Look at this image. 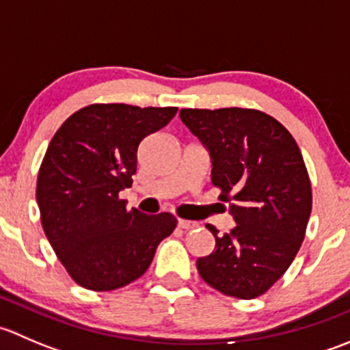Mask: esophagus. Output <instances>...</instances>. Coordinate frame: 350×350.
<instances>
[{
	"label": "esophagus",
	"instance_id": "34e87169",
	"mask_svg": "<svg viewBox=\"0 0 350 350\" xmlns=\"http://www.w3.org/2000/svg\"><path fill=\"white\" fill-rule=\"evenodd\" d=\"M198 221H191V220H183V218H179L178 220V227L183 228V230H193V228L198 227Z\"/></svg>",
	"mask_w": 350,
	"mask_h": 350
}]
</instances>
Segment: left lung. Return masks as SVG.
Returning <instances> with one entry per match:
<instances>
[{
	"instance_id": "8db88e82",
	"label": "left lung",
	"mask_w": 350,
	"mask_h": 350,
	"mask_svg": "<svg viewBox=\"0 0 350 350\" xmlns=\"http://www.w3.org/2000/svg\"><path fill=\"white\" fill-rule=\"evenodd\" d=\"M211 159V183L235 221L215 235V250L196 267L211 288L252 299L286 273L305 237L312 185L291 133L273 116L249 108L179 111Z\"/></svg>"
}]
</instances>
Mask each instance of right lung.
<instances>
[{
    "label": "right lung",
    "mask_w": 350,
    "mask_h": 350,
    "mask_svg": "<svg viewBox=\"0 0 350 350\" xmlns=\"http://www.w3.org/2000/svg\"><path fill=\"white\" fill-rule=\"evenodd\" d=\"M176 111L90 105L70 115L49 144L37 179L42 227L83 288L111 291L139 280L159 243L176 228L171 213L129 211L118 198L132 186L139 144Z\"/></svg>",
    "instance_id": "right-lung-1"
}]
</instances>
